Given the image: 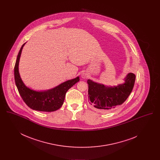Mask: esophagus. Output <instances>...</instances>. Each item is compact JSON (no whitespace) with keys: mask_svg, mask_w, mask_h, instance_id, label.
I'll return each mask as SVG.
<instances>
[{"mask_svg":"<svg viewBox=\"0 0 160 160\" xmlns=\"http://www.w3.org/2000/svg\"><path fill=\"white\" fill-rule=\"evenodd\" d=\"M86 77V76H82V78H85Z\"/></svg>","mask_w":160,"mask_h":160,"instance_id":"obj_1","label":"esophagus"}]
</instances>
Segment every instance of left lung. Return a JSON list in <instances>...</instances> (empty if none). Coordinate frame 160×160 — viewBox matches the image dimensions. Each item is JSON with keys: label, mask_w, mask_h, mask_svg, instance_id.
<instances>
[{"label": "left lung", "mask_w": 160, "mask_h": 160, "mask_svg": "<svg viewBox=\"0 0 160 160\" xmlns=\"http://www.w3.org/2000/svg\"><path fill=\"white\" fill-rule=\"evenodd\" d=\"M124 80V83L114 87H106L88 80V101L92 108L99 112L107 113L122 104L132 92L136 76L129 72Z\"/></svg>", "instance_id": "obj_1"}]
</instances>
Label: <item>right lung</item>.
<instances>
[{
  "instance_id": "1",
  "label": "right lung",
  "mask_w": 160,
  "mask_h": 160,
  "mask_svg": "<svg viewBox=\"0 0 160 160\" xmlns=\"http://www.w3.org/2000/svg\"><path fill=\"white\" fill-rule=\"evenodd\" d=\"M24 44L25 43L23 44L19 51L14 67L15 84L18 92L24 102L32 109L47 112L56 111L60 108L63 104L67 92L79 82L80 78L77 77L47 91H35L27 88L23 83L18 72V63Z\"/></svg>"
}]
</instances>
